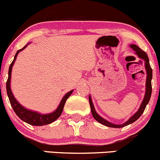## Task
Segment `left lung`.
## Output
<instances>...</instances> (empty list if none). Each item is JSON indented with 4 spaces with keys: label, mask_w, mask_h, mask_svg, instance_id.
I'll return each instance as SVG.
<instances>
[{
    "label": "left lung",
    "mask_w": 160,
    "mask_h": 160,
    "mask_svg": "<svg viewBox=\"0 0 160 160\" xmlns=\"http://www.w3.org/2000/svg\"><path fill=\"white\" fill-rule=\"evenodd\" d=\"M131 48L135 52V54L140 58L143 59V61H145V69L146 71H147V80H146V92L144 95V98H143V102H142L141 105H140L139 109L138 110V112L134 114V115H132L128 120L126 122H124V124H113V123H111L108 121L104 119L103 118H102L100 115H98V113L96 112V110H95L93 103H92V99H91V96H89V105H90L91 108V112H92V116L98 122L101 123L103 125L107 126V127L109 128H123L124 126L128 125L130 124H132L134 123L135 121L138 120L139 118L141 116V115L143 114V112H144L146 106L148 104L149 101L150 99V96H151L152 94V84H151V80H152V71L151 67L150 65V61H149V58L147 54H146V52H143L142 49H140L138 45H130Z\"/></svg>",
    "instance_id": "1"
}]
</instances>
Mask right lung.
Here are the masks:
<instances>
[{
	"label": "right lung",
	"mask_w": 160,
	"mask_h": 160,
	"mask_svg": "<svg viewBox=\"0 0 160 160\" xmlns=\"http://www.w3.org/2000/svg\"><path fill=\"white\" fill-rule=\"evenodd\" d=\"M28 44V45H29ZM27 46V45H25L22 48L20 49L17 52L14 59L12 61V63L10 64V68H9V71H8V81H7L6 84V88H7V93H8L9 100H10V105H11L12 108H13V111L16 113V115H17L22 121L25 122L28 124H31V125L34 126H42V125H45V124H48L54 122L55 120H57L60 115H61L63 112V108H64V104L66 102V100L69 98V96H71L73 90H71L70 92H68V93L65 94V96L62 98L61 99L60 104H59L58 107L57 108V109L55 111L50 114H40L37 112L31 111V110L26 109V108H24L23 106H21L20 103L18 102L17 99L14 98L13 93H12L11 89H10V79H11V72H12V68H13L14 62L17 59V54H19V52H21L22 50H23Z\"/></svg>",
	"instance_id": "right-lung-1"
}]
</instances>
